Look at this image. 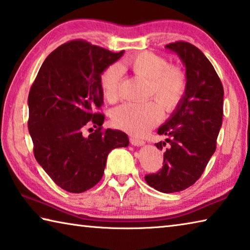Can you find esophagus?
Wrapping results in <instances>:
<instances>
[{"label": "esophagus", "mask_w": 250, "mask_h": 250, "mask_svg": "<svg viewBox=\"0 0 250 250\" xmlns=\"http://www.w3.org/2000/svg\"><path fill=\"white\" fill-rule=\"evenodd\" d=\"M130 143L134 146H145V141L140 140V139L135 138V137H130Z\"/></svg>", "instance_id": "1"}]
</instances>
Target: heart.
<instances>
[{"label":"heart","mask_w":250,"mask_h":250,"mask_svg":"<svg viewBox=\"0 0 250 250\" xmlns=\"http://www.w3.org/2000/svg\"><path fill=\"white\" fill-rule=\"evenodd\" d=\"M125 66L135 75L149 80L150 96L159 101L143 104H125L112 112V122L125 132L141 135L155 125L162 117V107L172 112L179 107L186 89V77L179 66L167 65L163 57L151 52H143L129 58ZM124 65H111L101 75L105 99L115 101L119 96V88Z\"/></svg>","instance_id":"b5f03b06"}]
</instances>
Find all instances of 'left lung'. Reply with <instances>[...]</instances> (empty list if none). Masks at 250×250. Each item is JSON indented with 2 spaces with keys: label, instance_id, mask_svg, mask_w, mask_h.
Instances as JSON below:
<instances>
[{
  "label": "left lung",
  "instance_id": "obj_1",
  "mask_svg": "<svg viewBox=\"0 0 250 250\" xmlns=\"http://www.w3.org/2000/svg\"><path fill=\"white\" fill-rule=\"evenodd\" d=\"M175 53L185 67L186 89L183 99L168 119L158 129L166 141L155 143L164 152L163 167L146 176L156 191L175 193L200 179L216 150L223 121L224 89L213 65L200 49L186 42L166 46Z\"/></svg>",
  "mask_w": 250,
  "mask_h": 250
}]
</instances>
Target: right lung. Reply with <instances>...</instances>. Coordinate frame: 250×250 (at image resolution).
<instances>
[{"label":"right lung","instance_id":"obj_1","mask_svg":"<svg viewBox=\"0 0 250 250\" xmlns=\"http://www.w3.org/2000/svg\"><path fill=\"white\" fill-rule=\"evenodd\" d=\"M83 41H71L50 53L28 95V131L34 155L55 183L70 193L91 188L104 175L109 152L129 146L120 130L101 131L104 116L101 75L122 55ZM88 123L97 130L88 137Z\"/></svg>","mask_w":250,"mask_h":250}]
</instances>
